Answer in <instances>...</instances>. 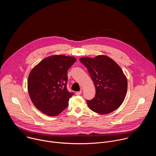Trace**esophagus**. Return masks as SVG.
<instances>
[{"mask_svg":"<svg viewBox=\"0 0 156 156\" xmlns=\"http://www.w3.org/2000/svg\"><path fill=\"white\" fill-rule=\"evenodd\" d=\"M81 93H82V91H80L76 92V95H80V94H81Z\"/></svg>","mask_w":156,"mask_h":156,"instance_id":"34e87169","label":"esophagus"}]
</instances>
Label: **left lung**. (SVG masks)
<instances>
[{"label": "left lung", "mask_w": 156, "mask_h": 156, "mask_svg": "<svg viewBox=\"0 0 156 156\" xmlns=\"http://www.w3.org/2000/svg\"><path fill=\"white\" fill-rule=\"evenodd\" d=\"M80 61L87 68L96 87V96L87 101L88 107L99 114H108L123 103L127 92V78L120 66L104 55L84 57Z\"/></svg>", "instance_id": "8db88e82"}]
</instances>
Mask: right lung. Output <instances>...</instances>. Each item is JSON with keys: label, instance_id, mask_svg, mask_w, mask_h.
I'll list each match as a JSON object with an SVG mask.
<instances>
[{"label": "right lung", "instance_id": "right-lung-1", "mask_svg": "<svg viewBox=\"0 0 156 156\" xmlns=\"http://www.w3.org/2000/svg\"><path fill=\"white\" fill-rule=\"evenodd\" d=\"M76 58L54 55L41 60L31 70L28 91L34 106L49 116H57L66 108L73 93L66 89L67 71Z\"/></svg>", "mask_w": 156, "mask_h": 156}]
</instances>
